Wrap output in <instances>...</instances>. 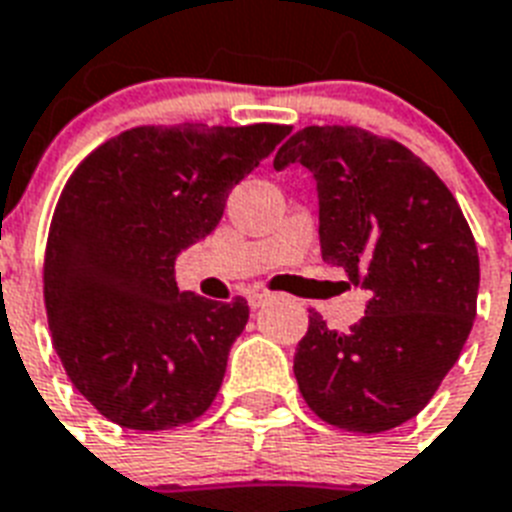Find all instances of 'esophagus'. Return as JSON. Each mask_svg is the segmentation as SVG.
Segmentation results:
<instances>
[{
	"mask_svg": "<svg viewBox=\"0 0 512 512\" xmlns=\"http://www.w3.org/2000/svg\"><path fill=\"white\" fill-rule=\"evenodd\" d=\"M248 306H251V309H259V306H264L269 301V293H264V290H251V293H248Z\"/></svg>",
	"mask_w": 512,
	"mask_h": 512,
	"instance_id": "1",
	"label": "esophagus"
}]
</instances>
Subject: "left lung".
Segmentation results:
<instances>
[{
	"label": "left lung",
	"instance_id": "obj_1",
	"mask_svg": "<svg viewBox=\"0 0 512 512\" xmlns=\"http://www.w3.org/2000/svg\"><path fill=\"white\" fill-rule=\"evenodd\" d=\"M320 198L322 259L370 290L346 333L312 312L293 372L314 415L391 431L431 402L476 320L478 251L455 195L404 145L357 126H306L277 150Z\"/></svg>",
	"mask_w": 512,
	"mask_h": 512
}]
</instances>
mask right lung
<instances>
[{"label":"right lung","instance_id":"1","mask_svg":"<svg viewBox=\"0 0 512 512\" xmlns=\"http://www.w3.org/2000/svg\"><path fill=\"white\" fill-rule=\"evenodd\" d=\"M290 126H137L73 171L44 256L49 330L94 410L132 431H166L211 407L248 322L179 290L174 261L216 230L232 187Z\"/></svg>","mask_w":512,"mask_h":512}]
</instances>
